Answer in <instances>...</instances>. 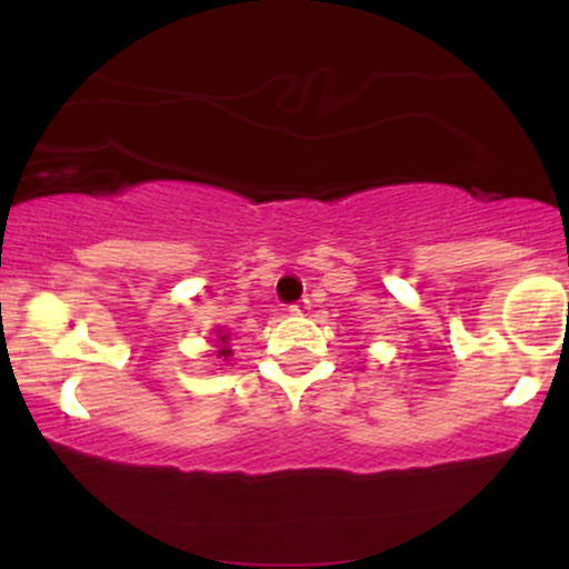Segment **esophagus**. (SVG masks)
Returning a JSON list of instances; mask_svg holds the SVG:
<instances>
[{"label":"esophagus","mask_w":569,"mask_h":569,"mask_svg":"<svg viewBox=\"0 0 569 569\" xmlns=\"http://www.w3.org/2000/svg\"><path fill=\"white\" fill-rule=\"evenodd\" d=\"M289 310L293 312V316H307V312H310V299H297Z\"/></svg>","instance_id":"obj_1"}]
</instances>
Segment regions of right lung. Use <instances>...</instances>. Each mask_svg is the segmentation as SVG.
<instances>
[{"mask_svg": "<svg viewBox=\"0 0 569 569\" xmlns=\"http://www.w3.org/2000/svg\"><path fill=\"white\" fill-rule=\"evenodd\" d=\"M217 342H219V345H217V348H219V358H224V361H227V358L232 356V350L227 348V342H230V335H219Z\"/></svg>", "mask_w": 569, "mask_h": 569, "instance_id": "1", "label": "right lung"}]
</instances>
